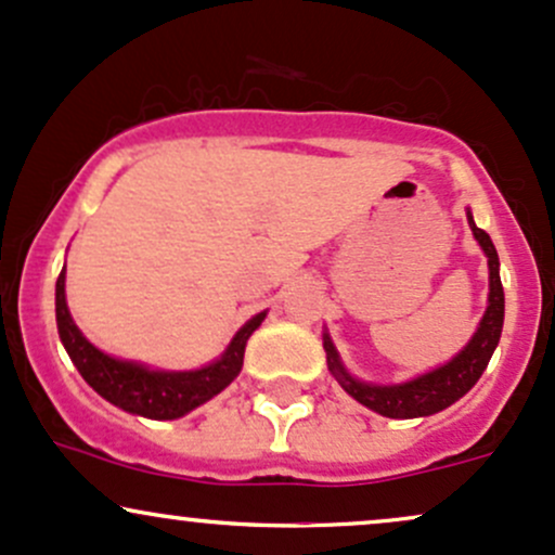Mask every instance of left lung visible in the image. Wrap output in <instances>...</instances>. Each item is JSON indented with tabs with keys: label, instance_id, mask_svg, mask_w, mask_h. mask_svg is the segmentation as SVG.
Here are the masks:
<instances>
[{
	"label": "left lung",
	"instance_id": "obj_1",
	"mask_svg": "<svg viewBox=\"0 0 555 555\" xmlns=\"http://www.w3.org/2000/svg\"><path fill=\"white\" fill-rule=\"evenodd\" d=\"M468 227L474 231V240L479 242V247L485 249L487 266H490V295H487V310L479 321L477 332L468 339V345L453 361H448L446 366L429 371V374L416 376V379L403 382V385H371V382H361L356 376L347 374V369L339 361L334 343L324 334V350H326V363L328 371L334 374V379L343 385V389L350 398H356L358 403L371 408V411L382 413L387 418H418V416H431V413L442 411V408L453 405L455 400L464 398V395L479 382L482 371L490 363L492 352H495L498 343H501L503 332V313H505V300H503V284H501V260H498L495 245H492L490 234L482 231L474 223L472 212L466 210Z\"/></svg>",
	"mask_w": 555,
	"mask_h": 555
}]
</instances>
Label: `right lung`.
Here are the masks:
<instances>
[{
	"label": "right lung",
	"instance_id": "add662e5",
	"mask_svg": "<svg viewBox=\"0 0 555 555\" xmlns=\"http://www.w3.org/2000/svg\"><path fill=\"white\" fill-rule=\"evenodd\" d=\"M54 313H57L60 339H63L70 361L76 363L78 374L87 379V385L96 395H102L107 403L137 413V416L155 418V422H170V418L184 416V413L216 398L221 389H227L242 371L249 334L266 319V310L253 315L234 334L227 352L210 366L194 371H157L142 366V363L107 356L83 337L81 328L73 324L68 302H65V268L60 271L57 287H54Z\"/></svg>",
	"mask_w": 555,
	"mask_h": 555
}]
</instances>
